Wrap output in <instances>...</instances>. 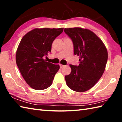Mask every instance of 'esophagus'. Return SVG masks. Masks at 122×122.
<instances>
[{"label": "esophagus", "instance_id": "1", "mask_svg": "<svg viewBox=\"0 0 122 122\" xmlns=\"http://www.w3.org/2000/svg\"><path fill=\"white\" fill-rule=\"evenodd\" d=\"M59 66H60V67L61 68H63V67H64V66H64V65H62V64H60Z\"/></svg>", "mask_w": 122, "mask_h": 122}]
</instances>
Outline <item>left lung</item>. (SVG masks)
I'll return each mask as SVG.
<instances>
[{
	"label": "left lung",
	"mask_w": 122,
	"mask_h": 122,
	"mask_svg": "<svg viewBox=\"0 0 122 122\" xmlns=\"http://www.w3.org/2000/svg\"><path fill=\"white\" fill-rule=\"evenodd\" d=\"M64 32L73 41L74 53L80 56L78 66L69 65V75L65 76L68 86L77 92L89 90L104 73L108 60V51L102 41L88 29L65 28Z\"/></svg>",
	"instance_id": "left-lung-1"
}]
</instances>
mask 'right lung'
<instances>
[{"instance_id":"add662e5","label":"right lung","mask_w":122,"mask_h":122,"mask_svg":"<svg viewBox=\"0 0 122 122\" xmlns=\"http://www.w3.org/2000/svg\"><path fill=\"white\" fill-rule=\"evenodd\" d=\"M63 30V28H35L21 39L16 52V65L34 89L44 90L52 84L60 66L48 62L44 57L51 52L53 42Z\"/></svg>"}]
</instances>
